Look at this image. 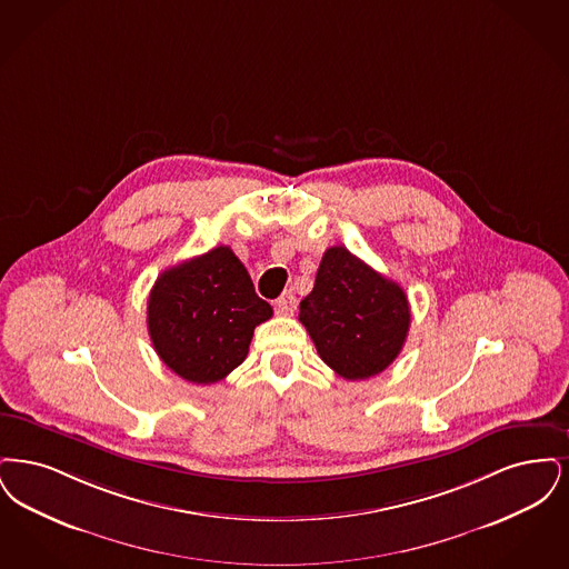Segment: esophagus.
Listing matches in <instances>:
<instances>
[{
    "label": "esophagus",
    "mask_w": 569,
    "mask_h": 569,
    "mask_svg": "<svg viewBox=\"0 0 569 569\" xmlns=\"http://www.w3.org/2000/svg\"><path fill=\"white\" fill-rule=\"evenodd\" d=\"M276 310L282 317H291L297 310V297L291 291H284L282 296L276 299Z\"/></svg>",
    "instance_id": "1"
}]
</instances>
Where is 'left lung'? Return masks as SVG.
Masks as SVG:
<instances>
[{
    "label": "left lung",
    "mask_w": 569,
    "mask_h": 569,
    "mask_svg": "<svg viewBox=\"0 0 569 569\" xmlns=\"http://www.w3.org/2000/svg\"><path fill=\"white\" fill-rule=\"evenodd\" d=\"M322 361L347 380H366L387 370L410 329L403 289L371 270L348 248L325 250L310 296L299 303Z\"/></svg>",
    "instance_id": "8db88e82"
}]
</instances>
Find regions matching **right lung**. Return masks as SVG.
<instances>
[{
    "label": "right lung",
    "instance_id": "add662e5",
    "mask_svg": "<svg viewBox=\"0 0 569 569\" xmlns=\"http://www.w3.org/2000/svg\"><path fill=\"white\" fill-rule=\"evenodd\" d=\"M229 247L178 263L157 278L147 306L152 347L180 378L222 380L247 359L254 327L272 319Z\"/></svg>",
    "mask_w": 569,
    "mask_h": 569
}]
</instances>
